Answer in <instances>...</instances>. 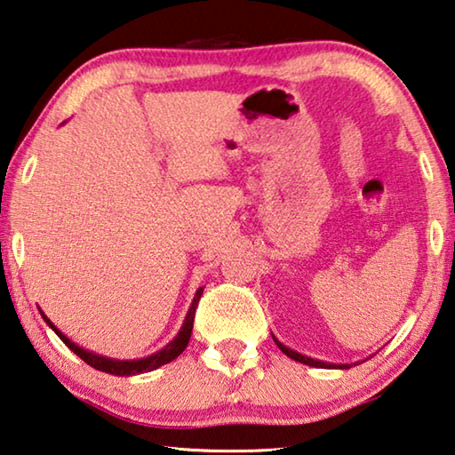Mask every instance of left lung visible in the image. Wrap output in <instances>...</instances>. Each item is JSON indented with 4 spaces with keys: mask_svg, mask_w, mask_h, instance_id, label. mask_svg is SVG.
I'll list each match as a JSON object with an SVG mask.
<instances>
[{
    "mask_svg": "<svg viewBox=\"0 0 455 455\" xmlns=\"http://www.w3.org/2000/svg\"><path fill=\"white\" fill-rule=\"evenodd\" d=\"M273 340H275V345L279 347V350L283 355H287L289 358H293V361H297V363H301V364H307V366H315V368H339V371H347V368H350V366H356L358 363H350V364H337V363H324V361H316V358H311V356H305V355H301V353H297V350H293V348H289V347H285L283 345L281 340H277L275 337H273Z\"/></svg>",
    "mask_w": 455,
    "mask_h": 455,
    "instance_id": "obj_1",
    "label": "left lung"
}]
</instances>
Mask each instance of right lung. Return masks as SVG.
<instances>
[{
	"instance_id": "add662e5",
	"label": "right lung",
	"mask_w": 455,
	"mask_h": 455,
	"mask_svg": "<svg viewBox=\"0 0 455 455\" xmlns=\"http://www.w3.org/2000/svg\"><path fill=\"white\" fill-rule=\"evenodd\" d=\"M204 293V287H200L198 291H196V295L192 299V305L190 308H188L186 313V319L182 323V327H180L176 337L168 342V345L164 348L156 350V353L150 355V356H144V358H134V361H118V358H110V356H102V355H97L92 353V350H87L76 345V342H73L71 339L67 337V334H63L61 331H59L53 323H51L49 316L41 311L39 313L43 316V321H45L51 329L55 331V334L59 339H61L65 345L73 350V353L83 358L84 363L91 364L92 368H97V371L100 372H107V374H115V376H134V374H142V372H150V371H156V368L164 366L168 363H172L174 358H178L180 355L184 353V348L188 347V342H190V334H192V329H194V315H196V307H198L200 303V297Z\"/></svg>"
}]
</instances>
